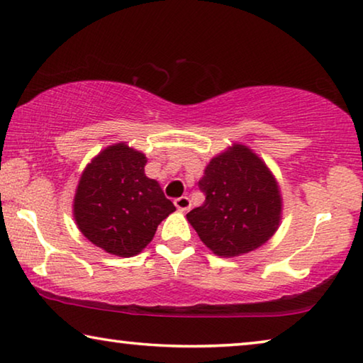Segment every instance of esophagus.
Instances as JSON below:
<instances>
[{"label":"esophagus","instance_id":"obj_1","mask_svg":"<svg viewBox=\"0 0 363 363\" xmlns=\"http://www.w3.org/2000/svg\"><path fill=\"white\" fill-rule=\"evenodd\" d=\"M174 205H176V208L179 211H187L189 208H190V200H189V196H179V199H176L174 200Z\"/></svg>","mask_w":363,"mask_h":363}]
</instances>
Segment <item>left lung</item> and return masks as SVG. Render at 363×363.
Listing matches in <instances>:
<instances>
[{
	"instance_id": "obj_1",
	"label": "left lung",
	"mask_w": 363,
	"mask_h": 363,
	"mask_svg": "<svg viewBox=\"0 0 363 363\" xmlns=\"http://www.w3.org/2000/svg\"><path fill=\"white\" fill-rule=\"evenodd\" d=\"M199 187L205 201L187 213V219L218 256L248 253L277 230L281 213L277 182L248 147L235 144L214 157Z\"/></svg>"
}]
</instances>
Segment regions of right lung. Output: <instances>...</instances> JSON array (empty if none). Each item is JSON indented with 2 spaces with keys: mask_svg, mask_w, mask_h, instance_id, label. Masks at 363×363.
Wrapping results in <instances>:
<instances>
[{
  "mask_svg": "<svg viewBox=\"0 0 363 363\" xmlns=\"http://www.w3.org/2000/svg\"><path fill=\"white\" fill-rule=\"evenodd\" d=\"M145 163L144 153L116 144L101 152L79 179L73 203L78 229L110 255L140 253L176 210L158 182L145 176Z\"/></svg>",
  "mask_w": 363,
  "mask_h": 363,
  "instance_id": "add662e5",
  "label": "right lung"
}]
</instances>
